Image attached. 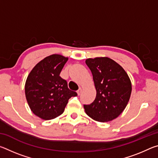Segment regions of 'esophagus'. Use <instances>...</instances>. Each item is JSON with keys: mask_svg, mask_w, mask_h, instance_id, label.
Here are the masks:
<instances>
[{"mask_svg": "<svg viewBox=\"0 0 158 158\" xmlns=\"http://www.w3.org/2000/svg\"><path fill=\"white\" fill-rule=\"evenodd\" d=\"M81 91H82V88H81V87H79V89L78 90H77V94H78V95H79L80 94H81Z\"/></svg>", "mask_w": 158, "mask_h": 158, "instance_id": "obj_1", "label": "esophagus"}]
</instances>
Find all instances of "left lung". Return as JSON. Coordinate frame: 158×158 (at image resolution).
<instances>
[{"label": "left lung", "instance_id": "left-lung-1", "mask_svg": "<svg viewBox=\"0 0 158 158\" xmlns=\"http://www.w3.org/2000/svg\"><path fill=\"white\" fill-rule=\"evenodd\" d=\"M85 63L91 71L96 97L85 111L96 121H111L119 116L129 102L132 84L122 67L108 57L88 58Z\"/></svg>", "mask_w": 158, "mask_h": 158}]
</instances>
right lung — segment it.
I'll use <instances>...</instances> for the list:
<instances>
[{"mask_svg":"<svg viewBox=\"0 0 158 158\" xmlns=\"http://www.w3.org/2000/svg\"><path fill=\"white\" fill-rule=\"evenodd\" d=\"M68 58L52 54L37 64L29 73L25 94L33 113L43 120H51L63 113L71 97L77 93L70 90L60 73Z\"/></svg>","mask_w":158,"mask_h":158,"instance_id":"add662e5","label":"right lung"}]
</instances>
